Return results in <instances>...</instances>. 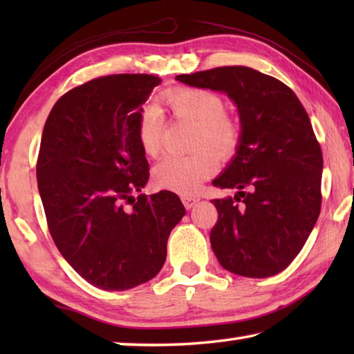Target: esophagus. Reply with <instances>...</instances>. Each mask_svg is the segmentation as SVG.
Wrapping results in <instances>:
<instances>
[{
  "mask_svg": "<svg viewBox=\"0 0 354 354\" xmlns=\"http://www.w3.org/2000/svg\"><path fill=\"white\" fill-rule=\"evenodd\" d=\"M181 200L184 203L185 209H192L196 205V203H198V198H196V196H190V195H183Z\"/></svg>",
  "mask_w": 354,
  "mask_h": 354,
  "instance_id": "obj_1",
  "label": "esophagus"
}]
</instances>
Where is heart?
<instances>
[{"label":"heart","instance_id":"1","mask_svg":"<svg viewBox=\"0 0 354 354\" xmlns=\"http://www.w3.org/2000/svg\"><path fill=\"white\" fill-rule=\"evenodd\" d=\"M162 103L175 118L196 124L194 145L198 149L189 156H167L159 160L153 169V183L164 190L194 194L217 167V159L210 150L220 158H227L236 151L242 134L241 123L226 115L225 100L209 88H170L162 95ZM162 133V113L154 106L145 107L137 122V140L149 158L159 153Z\"/></svg>","mask_w":354,"mask_h":354}]
</instances>
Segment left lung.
Returning <instances> with one entry per match:
<instances>
[{
  "label": "left lung",
  "mask_w": 354,
  "mask_h": 354,
  "mask_svg": "<svg viewBox=\"0 0 354 354\" xmlns=\"http://www.w3.org/2000/svg\"><path fill=\"white\" fill-rule=\"evenodd\" d=\"M223 92L241 115L236 156L214 185L237 189L212 200L211 245L221 267L247 278L283 272L306 243L322 206L323 158L313 124L290 87L242 65L176 76Z\"/></svg>",
  "instance_id": "left-lung-1"
}]
</instances>
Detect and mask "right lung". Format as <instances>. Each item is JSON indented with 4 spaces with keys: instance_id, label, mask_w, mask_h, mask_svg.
<instances>
[{
    "instance_id": "add662e5",
    "label": "right lung",
    "mask_w": 354,
    "mask_h": 354,
    "mask_svg": "<svg viewBox=\"0 0 354 354\" xmlns=\"http://www.w3.org/2000/svg\"><path fill=\"white\" fill-rule=\"evenodd\" d=\"M159 82L153 75L95 77L56 101L41 134L37 184L48 230L75 272L103 290L154 278L185 214L169 190L133 196L149 178L137 122Z\"/></svg>"
}]
</instances>
